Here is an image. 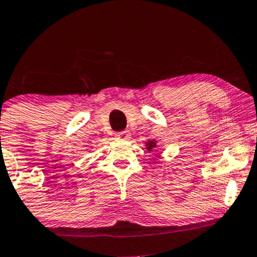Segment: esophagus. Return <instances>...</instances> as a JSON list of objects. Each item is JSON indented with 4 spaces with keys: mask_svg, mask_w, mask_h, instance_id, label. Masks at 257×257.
<instances>
[{
    "mask_svg": "<svg viewBox=\"0 0 257 257\" xmlns=\"http://www.w3.org/2000/svg\"><path fill=\"white\" fill-rule=\"evenodd\" d=\"M116 137L118 139H124V140H125V139L131 138V133H129V131H123V132L117 133Z\"/></svg>",
    "mask_w": 257,
    "mask_h": 257,
    "instance_id": "esophagus-1",
    "label": "esophagus"
}]
</instances>
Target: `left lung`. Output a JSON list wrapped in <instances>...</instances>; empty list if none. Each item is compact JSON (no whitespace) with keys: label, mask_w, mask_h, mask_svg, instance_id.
<instances>
[{"label":"left lung","mask_w":257,"mask_h":257,"mask_svg":"<svg viewBox=\"0 0 257 257\" xmlns=\"http://www.w3.org/2000/svg\"><path fill=\"white\" fill-rule=\"evenodd\" d=\"M157 146V143H156V140H152V141H147L146 143V147L149 151H151L152 149H155V147Z\"/></svg>","instance_id":"left-lung-1"}]
</instances>
